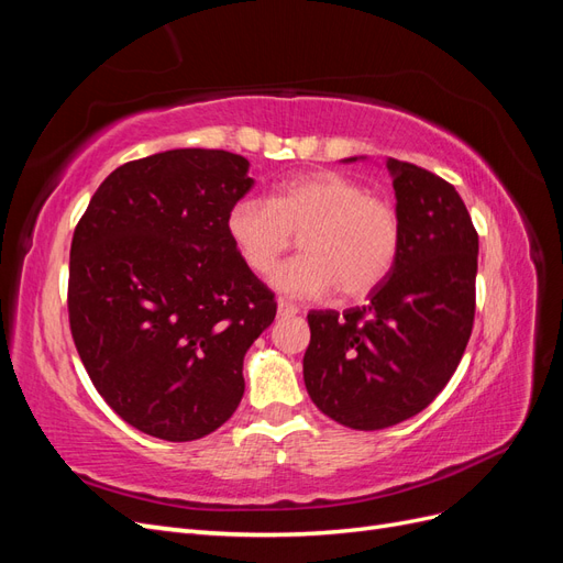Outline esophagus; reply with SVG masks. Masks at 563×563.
I'll return each instance as SVG.
<instances>
[{
	"mask_svg": "<svg viewBox=\"0 0 563 563\" xmlns=\"http://www.w3.org/2000/svg\"><path fill=\"white\" fill-rule=\"evenodd\" d=\"M298 312H300V310L296 308L294 302H288V300H284V298L277 302V314H279L282 319H286V317H296Z\"/></svg>",
	"mask_w": 563,
	"mask_h": 563,
	"instance_id": "1",
	"label": "esophagus"
}]
</instances>
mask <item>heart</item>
Instances as JSON below:
<instances>
[{"instance_id":"b5f03b06","label":"heart","mask_w":563,"mask_h":563,"mask_svg":"<svg viewBox=\"0 0 563 563\" xmlns=\"http://www.w3.org/2000/svg\"><path fill=\"white\" fill-rule=\"evenodd\" d=\"M225 225L255 275L275 267L298 236L302 253L272 275V286L294 298H321L335 288L350 300L366 298L389 277L401 246L397 211L335 172L288 180L269 201H234Z\"/></svg>"}]
</instances>
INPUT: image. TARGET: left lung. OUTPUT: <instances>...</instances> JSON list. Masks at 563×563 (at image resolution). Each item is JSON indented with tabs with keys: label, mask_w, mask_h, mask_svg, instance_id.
<instances>
[{
	"label": "left lung",
	"mask_w": 563,
	"mask_h": 563,
	"mask_svg": "<svg viewBox=\"0 0 563 563\" xmlns=\"http://www.w3.org/2000/svg\"><path fill=\"white\" fill-rule=\"evenodd\" d=\"M387 172L401 223L397 263L362 308L312 310L302 356L319 411L366 432L413 418L446 387L474 323L479 234L465 201L416 164L387 159Z\"/></svg>",
	"instance_id": "8db88e82"
}]
</instances>
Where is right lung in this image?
I'll use <instances>...</instances> for the list:
<instances>
[{
    "instance_id": "1",
    "label": "right lung",
    "mask_w": 563,
    "mask_h": 563,
    "mask_svg": "<svg viewBox=\"0 0 563 563\" xmlns=\"http://www.w3.org/2000/svg\"><path fill=\"white\" fill-rule=\"evenodd\" d=\"M253 187L225 150H166L100 183L70 249L67 312L98 395L131 428L192 441L244 397V354L277 314L228 234Z\"/></svg>"
}]
</instances>
